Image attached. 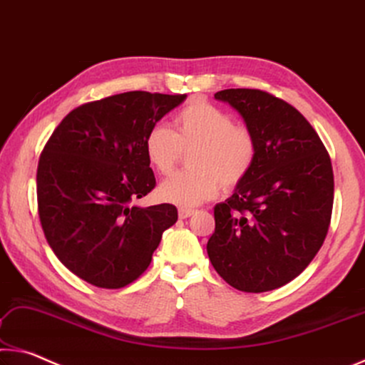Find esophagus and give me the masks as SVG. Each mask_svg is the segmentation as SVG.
<instances>
[{"instance_id": "1", "label": "esophagus", "mask_w": 365, "mask_h": 365, "mask_svg": "<svg viewBox=\"0 0 365 365\" xmlns=\"http://www.w3.org/2000/svg\"><path fill=\"white\" fill-rule=\"evenodd\" d=\"M195 213V210L194 208H184V207H181L178 210V215H179V218H189V217H192V215Z\"/></svg>"}]
</instances>
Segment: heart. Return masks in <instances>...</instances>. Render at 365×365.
Masks as SVG:
<instances>
[{
	"label": "heart",
	"mask_w": 365,
	"mask_h": 365,
	"mask_svg": "<svg viewBox=\"0 0 365 365\" xmlns=\"http://www.w3.org/2000/svg\"><path fill=\"white\" fill-rule=\"evenodd\" d=\"M190 171L176 173L160 184L158 197L179 207H195L246 181L259 157L254 130L235 124L225 110L205 100H192L173 116V130L153 126L143 137V152L152 168L170 175L182 152Z\"/></svg>",
	"instance_id": "b5f03b06"
}]
</instances>
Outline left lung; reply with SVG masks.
I'll return each mask as SVG.
<instances>
[{
  "label": "left lung",
  "mask_w": 365,
  "mask_h": 365,
  "mask_svg": "<svg viewBox=\"0 0 365 365\" xmlns=\"http://www.w3.org/2000/svg\"><path fill=\"white\" fill-rule=\"evenodd\" d=\"M259 140L252 173L213 208L207 252L232 288L265 292L304 272L324 244L333 210V168L319 134L294 106L257 88L215 93Z\"/></svg>",
  "instance_id": "left-lung-1"
}]
</instances>
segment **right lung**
Returning <instances> with one entry per match:
<instances>
[{
	"label": "right lung",
	"instance_id": "add662e5",
	"mask_svg": "<svg viewBox=\"0 0 365 365\" xmlns=\"http://www.w3.org/2000/svg\"><path fill=\"white\" fill-rule=\"evenodd\" d=\"M187 95L126 92L77 106L53 130L37 168L38 217L53 252L83 282L118 289L150 265L171 204L133 207L155 187L143 137Z\"/></svg>",
	"mask_w": 365,
	"mask_h": 365
}]
</instances>
